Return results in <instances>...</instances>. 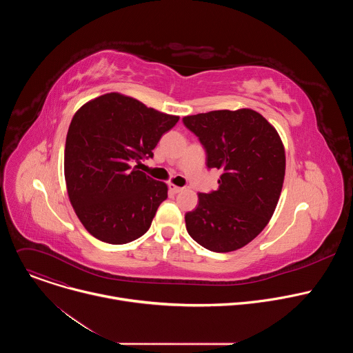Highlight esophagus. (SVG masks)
<instances>
[{
	"label": "esophagus",
	"instance_id": "obj_1",
	"mask_svg": "<svg viewBox=\"0 0 353 353\" xmlns=\"http://www.w3.org/2000/svg\"><path fill=\"white\" fill-rule=\"evenodd\" d=\"M169 190H170V192H173V194H179V192H181L184 188H183V187H179V185H174V184H169Z\"/></svg>",
	"mask_w": 353,
	"mask_h": 353
}]
</instances>
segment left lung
Here are the masks:
<instances>
[{
  "instance_id": "8db88e82",
  "label": "left lung",
  "mask_w": 353,
  "mask_h": 353,
  "mask_svg": "<svg viewBox=\"0 0 353 353\" xmlns=\"http://www.w3.org/2000/svg\"><path fill=\"white\" fill-rule=\"evenodd\" d=\"M207 150V166L222 170L219 188L198 194L185 214L188 234L207 250L229 253L268 225L285 179V146L275 130L251 109L214 110L183 117Z\"/></svg>"
}]
</instances>
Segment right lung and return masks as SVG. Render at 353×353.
I'll return each mask as SVG.
<instances>
[{
	"label": "right lung",
	"mask_w": 353,
	"mask_h": 353,
	"mask_svg": "<svg viewBox=\"0 0 353 353\" xmlns=\"http://www.w3.org/2000/svg\"><path fill=\"white\" fill-rule=\"evenodd\" d=\"M179 116L110 92L74 114L65 139L64 176L70 203L96 239L125 244L141 237L168 198V184L138 170Z\"/></svg>",
	"instance_id": "right-lung-1"
}]
</instances>
